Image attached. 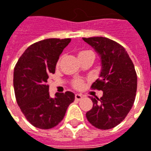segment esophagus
Instances as JSON below:
<instances>
[{
  "label": "esophagus",
  "mask_w": 151,
  "mask_h": 151,
  "mask_svg": "<svg viewBox=\"0 0 151 151\" xmlns=\"http://www.w3.org/2000/svg\"><path fill=\"white\" fill-rule=\"evenodd\" d=\"M83 98V96L81 94H75V100L77 101H80Z\"/></svg>",
  "instance_id": "34e87169"
}]
</instances>
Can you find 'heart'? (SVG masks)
<instances>
[{
    "instance_id": "heart-1",
    "label": "heart",
    "mask_w": 151,
    "mask_h": 151,
    "mask_svg": "<svg viewBox=\"0 0 151 151\" xmlns=\"http://www.w3.org/2000/svg\"><path fill=\"white\" fill-rule=\"evenodd\" d=\"M90 53H93V52H91V51H89V50H81V51L78 52V58H81V57H83V56L86 55V54H90ZM60 61H61V58L58 60V62H57V66L59 65ZM83 83L84 81L83 79H81V78H76V79H74L73 81L72 86H73L75 89H81L83 88Z\"/></svg>"
}]
</instances>
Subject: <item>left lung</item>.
Here are the masks:
<instances>
[{
    "label": "left lung",
    "mask_w": 151,
    "mask_h": 151,
    "mask_svg": "<svg viewBox=\"0 0 151 151\" xmlns=\"http://www.w3.org/2000/svg\"><path fill=\"white\" fill-rule=\"evenodd\" d=\"M83 40L101 56L100 78L91 88L103 92L101 98L91 97L93 108L86 117L97 129H111L126 118L134 104L137 89L136 69L126 50L116 41L105 37Z\"/></svg>",
    "instance_id": "left-lung-1"
}]
</instances>
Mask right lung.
Instances as JSON below:
<instances>
[{"mask_svg": "<svg viewBox=\"0 0 151 151\" xmlns=\"http://www.w3.org/2000/svg\"><path fill=\"white\" fill-rule=\"evenodd\" d=\"M71 39H46L27 48L14 69L16 101L29 122L40 129H51L61 122L74 101L72 92L50 97L47 80L55 73L59 55Z\"/></svg>", "mask_w": 151, "mask_h": 151, "instance_id": "obj_1", "label": "right lung"}]
</instances>
